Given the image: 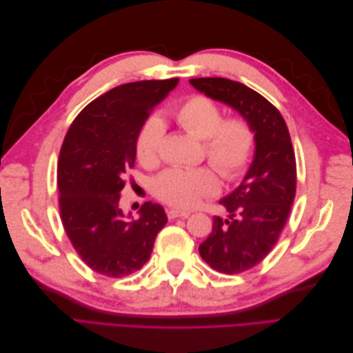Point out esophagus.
<instances>
[{
    "label": "esophagus",
    "instance_id": "esophagus-1",
    "mask_svg": "<svg viewBox=\"0 0 353 353\" xmlns=\"http://www.w3.org/2000/svg\"><path fill=\"white\" fill-rule=\"evenodd\" d=\"M190 216V212H183V210H176V209H170L168 212V218L169 219H175V218H188Z\"/></svg>",
    "mask_w": 353,
    "mask_h": 353
}]
</instances>
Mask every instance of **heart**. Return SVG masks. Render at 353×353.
I'll use <instances>...</instances> for the list:
<instances>
[{
  "mask_svg": "<svg viewBox=\"0 0 353 353\" xmlns=\"http://www.w3.org/2000/svg\"><path fill=\"white\" fill-rule=\"evenodd\" d=\"M179 128L203 140V156L219 175L234 183L248 172L253 148L254 131L241 116L223 117L221 105L208 95L193 94L174 109ZM165 140V125L157 116L147 119L135 140L137 157L144 166L159 163ZM219 191V179L209 166L194 169L170 168L153 181V194L163 203L191 209L203 197Z\"/></svg>",
  "mask_w": 353,
  "mask_h": 353,
  "instance_id": "b5f03b06",
  "label": "heart"
}]
</instances>
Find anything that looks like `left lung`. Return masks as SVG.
<instances>
[{
  "mask_svg": "<svg viewBox=\"0 0 353 353\" xmlns=\"http://www.w3.org/2000/svg\"><path fill=\"white\" fill-rule=\"evenodd\" d=\"M208 97L236 109L254 131L256 152L243 183L219 203L228 219L213 216L200 256L222 274H240L262 262L279 241L296 196V157L284 117L272 103L241 82L194 78Z\"/></svg>",
  "mask_w": 353,
  "mask_h": 353,
  "instance_id": "1",
  "label": "left lung"
}]
</instances>
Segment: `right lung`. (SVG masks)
I'll return each instance as SVG.
<instances>
[{
  "instance_id": "right-lung-1",
  "label": "right lung",
  "mask_w": 353,
  "mask_h": 353,
  "mask_svg": "<svg viewBox=\"0 0 353 353\" xmlns=\"http://www.w3.org/2000/svg\"><path fill=\"white\" fill-rule=\"evenodd\" d=\"M178 78L119 85L74 117L60 148L59 209L73 249L90 268L110 279L138 271L150 259L168 216L145 201L137 221L119 208L126 175L135 165V140L154 105Z\"/></svg>"
}]
</instances>
